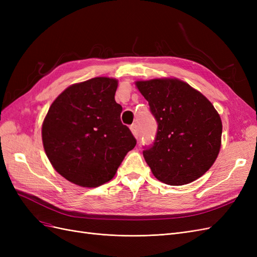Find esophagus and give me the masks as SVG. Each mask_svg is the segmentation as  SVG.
<instances>
[{"label": "esophagus", "instance_id": "34e87169", "mask_svg": "<svg viewBox=\"0 0 257 257\" xmlns=\"http://www.w3.org/2000/svg\"><path fill=\"white\" fill-rule=\"evenodd\" d=\"M130 128H131L132 134L134 135L135 138H137V137H138V133H139V130H138V125H137V124H133V125H131Z\"/></svg>", "mask_w": 257, "mask_h": 257}]
</instances>
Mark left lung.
Wrapping results in <instances>:
<instances>
[{"instance_id":"1","label":"left lung","mask_w":257,"mask_h":257,"mask_svg":"<svg viewBox=\"0 0 257 257\" xmlns=\"http://www.w3.org/2000/svg\"><path fill=\"white\" fill-rule=\"evenodd\" d=\"M158 121V134L144 158L153 176L168 185L195 181L221 149L222 121L212 103L178 78L135 82Z\"/></svg>"}]
</instances>
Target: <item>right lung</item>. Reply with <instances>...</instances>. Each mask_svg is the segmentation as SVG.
Returning <instances> with one entry per match:
<instances>
[{
  "label": "right lung",
  "instance_id": "obj_1",
  "mask_svg": "<svg viewBox=\"0 0 257 257\" xmlns=\"http://www.w3.org/2000/svg\"><path fill=\"white\" fill-rule=\"evenodd\" d=\"M118 80L95 77L66 88L53 100L42 125L52 167L67 181L96 188L114 177L136 146L114 100Z\"/></svg>",
  "mask_w": 257,
  "mask_h": 257
}]
</instances>
